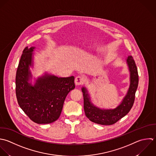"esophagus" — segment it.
<instances>
[{
    "label": "esophagus",
    "instance_id": "34e87169",
    "mask_svg": "<svg viewBox=\"0 0 156 156\" xmlns=\"http://www.w3.org/2000/svg\"><path fill=\"white\" fill-rule=\"evenodd\" d=\"M84 81V77H83V76H82L78 75V76H77L75 78V84H76V85H77V86L81 85V84H83Z\"/></svg>",
    "mask_w": 156,
    "mask_h": 156
}]
</instances>
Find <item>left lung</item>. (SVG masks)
<instances>
[{"label": "left lung", "mask_w": 156, "mask_h": 156, "mask_svg": "<svg viewBox=\"0 0 156 156\" xmlns=\"http://www.w3.org/2000/svg\"><path fill=\"white\" fill-rule=\"evenodd\" d=\"M131 73V84L128 92L122 103L114 109L102 110L94 106L90 101L86 88L83 87L84 109L86 117L92 122L102 125H111L125 117L131 109L135 100L136 92L139 84V75L135 61L131 56L126 59Z\"/></svg>", "instance_id": "1"}]
</instances>
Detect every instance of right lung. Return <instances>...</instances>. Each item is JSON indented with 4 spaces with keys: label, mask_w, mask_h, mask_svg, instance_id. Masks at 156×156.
Masks as SVG:
<instances>
[{
    "label": "right lung",
    "mask_w": 156,
    "mask_h": 156,
    "mask_svg": "<svg viewBox=\"0 0 156 156\" xmlns=\"http://www.w3.org/2000/svg\"><path fill=\"white\" fill-rule=\"evenodd\" d=\"M34 47H25L16 75V94L18 104L31 120L38 124L51 123L60 116L64 100L75 87L74 76L58 78L46 75L39 78L34 86L28 83Z\"/></svg>",
    "instance_id": "obj_1"
}]
</instances>
